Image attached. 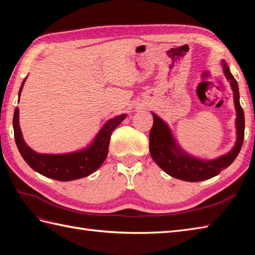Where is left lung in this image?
Returning a JSON list of instances; mask_svg holds the SVG:
<instances>
[{"mask_svg":"<svg viewBox=\"0 0 255 255\" xmlns=\"http://www.w3.org/2000/svg\"><path fill=\"white\" fill-rule=\"evenodd\" d=\"M225 77L229 81L234 92L236 108V143L228 153L216 159L205 160L187 153L177 143L174 136L163 119L152 113L153 126L150 130V154L162 170L172 177L186 182H200L218 175L220 171L229 166L239 154L245 138V113L240 105L238 83L231 74L228 64L221 60Z\"/></svg>","mask_w":255,"mask_h":255,"instance_id":"1","label":"left lung"}]
</instances>
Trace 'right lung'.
Wrapping results in <instances>:
<instances>
[{"label": "right lung", "instance_id": "add662e5", "mask_svg": "<svg viewBox=\"0 0 255 255\" xmlns=\"http://www.w3.org/2000/svg\"><path fill=\"white\" fill-rule=\"evenodd\" d=\"M26 79L20 85L18 101ZM126 117L127 114H122L107 121L85 148L69 153L48 154L36 152L25 142L19 127V110L16 107L13 118L15 142L26 163L39 174L61 182L78 180L89 176L103 164L108 153L112 132Z\"/></svg>", "mask_w": 255, "mask_h": 255}]
</instances>
